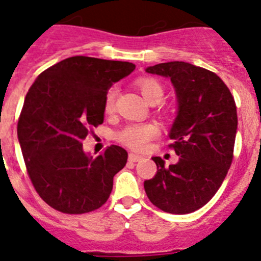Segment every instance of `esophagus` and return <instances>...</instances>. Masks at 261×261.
I'll return each instance as SVG.
<instances>
[{"label": "esophagus", "mask_w": 261, "mask_h": 261, "mask_svg": "<svg viewBox=\"0 0 261 261\" xmlns=\"http://www.w3.org/2000/svg\"><path fill=\"white\" fill-rule=\"evenodd\" d=\"M140 160H143L142 155L135 154V153H130V154H128V161H130V162H138V161Z\"/></svg>", "instance_id": "esophagus-1"}]
</instances>
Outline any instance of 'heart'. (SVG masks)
<instances>
[{"mask_svg": "<svg viewBox=\"0 0 261 261\" xmlns=\"http://www.w3.org/2000/svg\"><path fill=\"white\" fill-rule=\"evenodd\" d=\"M135 85L148 103L160 101L164 96V87L157 80L150 79V77H142V79L136 80ZM116 94V89L112 87L104 96L103 107L107 114H111L114 111ZM158 133H160V128L155 123H130L117 131L114 138L119 144L125 145L136 152H142L148 147L150 140L158 135Z\"/></svg>", "mask_w": 261, "mask_h": 261, "instance_id": "b5f03b06", "label": "heart"}]
</instances>
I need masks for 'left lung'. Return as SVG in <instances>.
Listing matches in <instances>:
<instances>
[{
	"mask_svg": "<svg viewBox=\"0 0 261 261\" xmlns=\"http://www.w3.org/2000/svg\"><path fill=\"white\" fill-rule=\"evenodd\" d=\"M148 73L169 77L179 104L169 148L179 155L165 166L161 157L154 177L144 189L155 207L169 214H191L207 203L225 179L233 161L237 108L232 92L211 70L186 62L161 63Z\"/></svg>",
	"mask_w": 261,
	"mask_h": 261,
	"instance_id": "8db88e82",
	"label": "left lung"
}]
</instances>
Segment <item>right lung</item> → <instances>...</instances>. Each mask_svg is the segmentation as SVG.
Masks as SVG:
<instances>
[{"mask_svg":"<svg viewBox=\"0 0 261 261\" xmlns=\"http://www.w3.org/2000/svg\"><path fill=\"white\" fill-rule=\"evenodd\" d=\"M135 69L128 62L72 57L47 68L27 92L18 139L27 172L38 196L70 215L101 207L127 152L111 145L92 158L82 140L104 121V96Z\"/></svg>","mask_w":261,"mask_h":261,"instance_id":"add662e5","label":"right lung"}]
</instances>
